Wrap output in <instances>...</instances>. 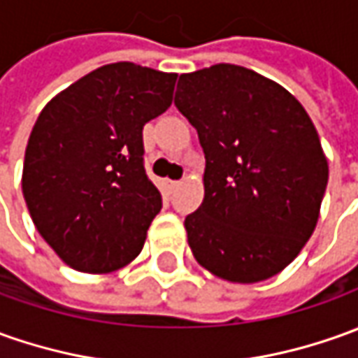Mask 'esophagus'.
<instances>
[{
    "mask_svg": "<svg viewBox=\"0 0 358 358\" xmlns=\"http://www.w3.org/2000/svg\"><path fill=\"white\" fill-rule=\"evenodd\" d=\"M178 186H180L178 180H166V188H169V192H174Z\"/></svg>",
    "mask_w": 358,
    "mask_h": 358,
    "instance_id": "esophagus-1",
    "label": "esophagus"
}]
</instances>
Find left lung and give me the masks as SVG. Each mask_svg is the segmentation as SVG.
<instances>
[{"label":"left lung","mask_w":358,"mask_h":358,"mask_svg":"<svg viewBox=\"0 0 358 358\" xmlns=\"http://www.w3.org/2000/svg\"><path fill=\"white\" fill-rule=\"evenodd\" d=\"M174 106L206 155L203 201L184 221L196 261L239 284L284 271L312 237L329 178L310 115L235 64L182 74Z\"/></svg>","instance_id":"obj_1"}]
</instances>
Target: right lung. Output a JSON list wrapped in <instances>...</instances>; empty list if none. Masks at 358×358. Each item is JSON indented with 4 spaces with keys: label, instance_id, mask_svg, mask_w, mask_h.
<instances>
[{
    "label": "right lung",
    "instance_id": "add662e5",
    "mask_svg": "<svg viewBox=\"0 0 358 358\" xmlns=\"http://www.w3.org/2000/svg\"><path fill=\"white\" fill-rule=\"evenodd\" d=\"M178 74L106 64L55 96L27 143L23 198L41 237L74 271L137 257L162 208L143 164V127L172 103Z\"/></svg>",
    "mask_w": 358,
    "mask_h": 358
}]
</instances>
